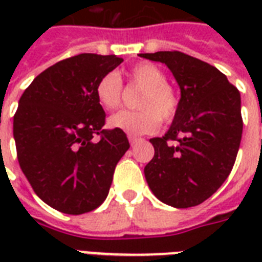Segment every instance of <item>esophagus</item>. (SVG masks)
I'll list each match as a JSON object with an SVG mask.
<instances>
[{
	"label": "esophagus",
	"mask_w": 262,
	"mask_h": 262,
	"mask_svg": "<svg viewBox=\"0 0 262 262\" xmlns=\"http://www.w3.org/2000/svg\"><path fill=\"white\" fill-rule=\"evenodd\" d=\"M140 141V139H137V137H135V136H129V143H130V145H135V144H137Z\"/></svg>",
	"instance_id": "1"
}]
</instances>
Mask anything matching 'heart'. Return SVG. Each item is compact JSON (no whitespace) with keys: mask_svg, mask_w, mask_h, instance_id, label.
<instances>
[{"mask_svg":"<svg viewBox=\"0 0 262 262\" xmlns=\"http://www.w3.org/2000/svg\"><path fill=\"white\" fill-rule=\"evenodd\" d=\"M129 85L141 90L139 111H121L108 119L113 129H119L129 136L152 135L159 130L162 121L171 122L179 108V96L167 76L154 63L141 62L125 73ZM96 99L106 110H117L122 104V80L114 72L103 75L95 87Z\"/></svg>","mask_w":262,"mask_h":262,"instance_id":"1","label":"heart"}]
</instances>
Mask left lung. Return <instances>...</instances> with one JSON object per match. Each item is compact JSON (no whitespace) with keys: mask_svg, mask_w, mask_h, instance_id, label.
Returning a JSON list of instances; mask_svg holds the SVG:
<instances>
[{"mask_svg":"<svg viewBox=\"0 0 262 262\" xmlns=\"http://www.w3.org/2000/svg\"><path fill=\"white\" fill-rule=\"evenodd\" d=\"M140 57L166 63L181 88L171 127L149 140L155 155L144 168L148 186L167 205L195 207L234 167L244 127L239 91L215 67L181 51Z\"/></svg>","mask_w":262,"mask_h":262,"instance_id":"left-lung-1","label":"left lung"}]
</instances>
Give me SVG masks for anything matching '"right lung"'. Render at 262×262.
I'll return each instance as SVG.
<instances>
[{
  "mask_svg": "<svg viewBox=\"0 0 262 262\" xmlns=\"http://www.w3.org/2000/svg\"><path fill=\"white\" fill-rule=\"evenodd\" d=\"M117 55L79 54L47 68L28 85L13 117L18 164L42 201L68 215L94 211L106 200L125 132L104 129L95 87L118 67Z\"/></svg>",
  "mask_w": 262,
  "mask_h": 262,
  "instance_id": "1",
  "label": "right lung"
}]
</instances>
